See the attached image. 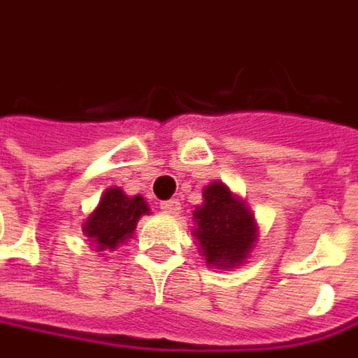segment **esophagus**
I'll use <instances>...</instances> for the list:
<instances>
[{
	"instance_id": "1",
	"label": "esophagus",
	"mask_w": 358,
	"mask_h": 358,
	"mask_svg": "<svg viewBox=\"0 0 358 358\" xmlns=\"http://www.w3.org/2000/svg\"><path fill=\"white\" fill-rule=\"evenodd\" d=\"M160 210H162L164 214H172V216H176V214H180L182 206H180L178 200H164V202H160Z\"/></svg>"
}]
</instances>
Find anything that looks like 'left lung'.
<instances>
[{
	"instance_id": "obj_1",
	"label": "left lung",
	"mask_w": 358,
	"mask_h": 358,
	"mask_svg": "<svg viewBox=\"0 0 358 358\" xmlns=\"http://www.w3.org/2000/svg\"><path fill=\"white\" fill-rule=\"evenodd\" d=\"M203 202L194 210V238L206 264L220 269L236 267L248 259L257 241V224L248 203L224 182H212L202 192Z\"/></svg>"
}]
</instances>
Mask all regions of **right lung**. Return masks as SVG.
Masks as SVG:
<instances>
[{
    "label": "right lung",
    "instance_id": "add662e5",
    "mask_svg": "<svg viewBox=\"0 0 358 358\" xmlns=\"http://www.w3.org/2000/svg\"><path fill=\"white\" fill-rule=\"evenodd\" d=\"M148 212V203L142 196L130 198L120 188H106L93 214L85 220L83 234L96 252H115L134 234L138 220Z\"/></svg>",
    "mask_w": 358,
    "mask_h": 358
}]
</instances>
